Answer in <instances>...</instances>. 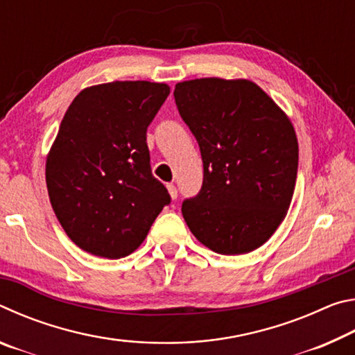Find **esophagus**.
I'll list each match as a JSON object with an SVG mask.
<instances>
[{
    "mask_svg": "<svg viewBox=\"0 0 355 355\" xmlns=\"http://www.w3.org/2000/svg\"><path fill=\"white\" fill-rule=\"evenodd\" d=\"M167 191H169L171 199H172V200H175V199H177V196H178V191H177V188H175V184H172V183L167 184Z\"/></svg>",
    "mask_w": 355,
    "mask_h": 355,
    "instance_id": "34e87169",
    "label": "esophagus"
}]
</instances>
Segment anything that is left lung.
Segmentation results:
<instances>
[{
    "label": "left lung",
    "mask_w": 355,
    "mask_h": 355,
    "mask_svg": "<svg viewBox=\"0 0 355 355\" xmlns=\"http://www.w3.org/2000/svg\"><path fill=\"white\" fill-rule=\"evenodd\" d=\"M173 97L203 161L202 189L182 205L186 224L213 252L249 254L290 208L299 161L291 120L250 80L177 83Z\"/></svg>",
    "instance_id": "8db88e82"
}]
</instances>
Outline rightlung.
<instances>
[{"mask_svg":"<svg viewBox=\"0 0 355 355\" xmlns=\"http://www.w3.org/2000/svg\"><path fill=\"white\" fill-rule=\"evenodd\" d=\"M169 92L164 83L97 84L65 112L46 155V188L64 232L89 254L130 255L169 205L147 147V127Z\"/></svg>","mask_w":355,"mask_h":355,"instance_id":"add662e5","label":"right lung"}]
</instances>
